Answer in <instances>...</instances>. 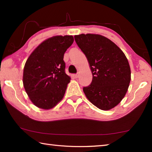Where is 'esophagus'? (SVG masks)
I'll use <instances>...</instances> for the list:
<instances>
[{
    "mask_svg": "<svg viewBox=\"0 0 152 152\" xmlns=\"http://www.w3.org/2000/svg\"><path fill=\"white\" fill-rule=\"evenodd\" d=\"M78 76H79V74H74V77L75 78H77L78 77Z\"/></svg>",
    "mask_w": 152,
    "mask_h": 152,
    "instance_id": "obj_1",
    "label": "esophagus"
}]
</instances>
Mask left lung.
Returning a JSON list of instances; mask_svg holds the SVG:
<instances>
[{"instance_id":"left-lung-1","label":"left lung","mask_w":152,"mask_h":152,"mask_svg":"<svg viewBox=\"0 0 152 152\" xmlns=\"http://www.w3.org/2000/svg\"><path fill=\"white\" fill-rule=\"evenodd\" d=\"M91 67L92 80L83 91L97 108L113 109L125 96L131 80L128 60L122 50L112 41L101 35L74 36Z\"/></svg>"}]
</instances>
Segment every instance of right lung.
<instances>
[{
    "label": "right lung",
    "instance_id": "obj_1",
    "mask_svg": "<svg viewBox=\"0 0 152 152\" xmlns=\"http://www.w3.org/2000/svg\"><path fill=\"white\" fill-rule=\"evenodd\" d=\"M73 42L72 35L54 36L41 43L28 58L23 82L36 107L50 109L63 99L70 80L65 72L64 55Z\"/></svg>",
    "mask_w": 152,
    "mask_h": 152
}]
</instances>
